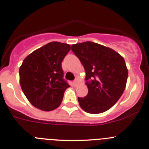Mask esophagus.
<instances>
[{
    "mask_svg": "<svg viewBox=\"0 0 149 149\" xmlns=\"http://www.w3.org/2000/svg\"><path fill=\"white\" fill-rule=\"evenodd\" d=\"M77 84H78V80L77 79H75L74 81H73V85H74V86H76Z\"/></svg>",
    "mask_w": 149,
    "mask_h": 149,
    "instance_id": "obj_1",
    "label": "esophagus"
}]
</instances>
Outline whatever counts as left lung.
Returning <instances> with one entry per match:
<instances>
[{"instance_id":"left-lung-1","label":"left lung","mask_w":149,"mask_h":149,"mask_svg":"<svg viewBox=\"0 0 149 149\" xmlns=\"http://www.w3.org/2000/svg\"><path fill=\"white\" fill-rule=\"evenodd\" d=\"M72 51L86 72L88 94L78 97L86 113L98 114L108 111L124 92L128 70L124 58L111 48L86 41L72 45Z\"/></svg>"}]
</instances>
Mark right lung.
Listing matches in <instances>:
<instances>
[{
    "label": "right lung",
    "instance_id": "right-lung-1",
    "mask_svg": "<svg viewBox=\"0 0 149 149\" xmlns=\"http://www.w3.org/2000/svg\"><path fill=\"white\" fill-rule=\"evenodd\" d=\"M70 46L61 42L48 43L34 51L19 68V83L29 101L43 111L56 109L63 101L70 85L63 79L61 63Z\"/></svg>",
    "mask_w": 149,
    "mask_h": 149
}]
</instances>
